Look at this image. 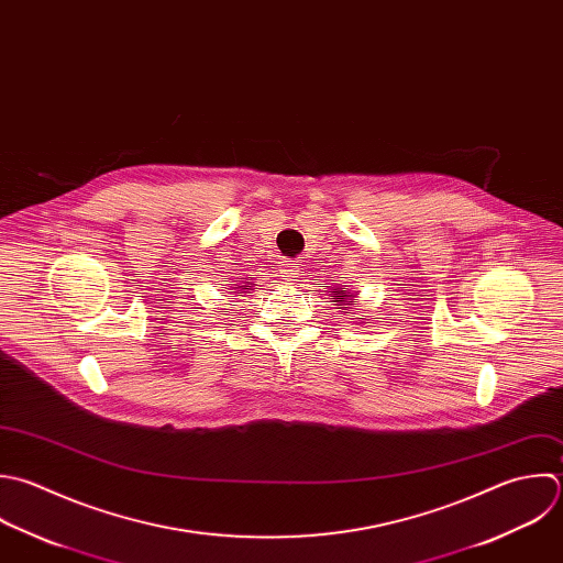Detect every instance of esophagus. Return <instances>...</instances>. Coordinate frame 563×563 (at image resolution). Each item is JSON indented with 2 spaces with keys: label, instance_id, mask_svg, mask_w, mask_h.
<instances>
[{
  "label": "esophagus",
  "instance_id": "1",
  "mask_svg": "<svg viewBox=\"0 0 563 563\" xmlns=\"http://www.w3.org/2000/svg\"><path fill=\"white\" fill-rule=\"evenodd\" d=\"M280 276H283V280H285L287 285H294V283L298 280V267H296V263L285 261L283 267H280Z\"/></svg>",
  "mask_w": 563,
  "mask_h": 563
}]
</instances>
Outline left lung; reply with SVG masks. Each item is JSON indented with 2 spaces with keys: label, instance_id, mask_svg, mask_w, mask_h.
I'll return each mask as SVG.
<instances>
[{
  "label": "left lung",
  "instance_id": "obj_1",
  "mask_svg": "<svg viewBox=\"0 0 563 563\" xmlns=\"http://www.w3.org/2000/svg\"><path fill=\"white\" fill-rule=\"evenodd\" d=\"M331 302H335L338 309H342V313H349L353 309L351 305L355 302V294L346 291V287H338L331 291ZM351 320H355V318H351ZM362 322H364V318H360V324Z\"/></svg>",
  "mask_w": 563,
  "mask_h": 563
}]
</instances>
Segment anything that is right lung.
<instances>
[{
    "instance_id": "1",
    "label": "right lung",
    "mask_w": 563,
    "mask_h": 563,
    "mask_svg": "<svg viewBox=\"0 0 563 563\" xmlns=\"http://www.w3.org/2000/svg\"><path fill=\"white\" fill-rule=\"evenodd\" d=\"M250 287H254V283H243L239 287H234L239 294H250Z\"/></svg>"
}]
</instances>
